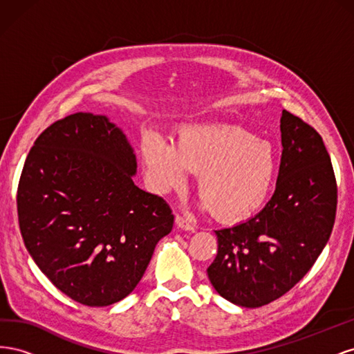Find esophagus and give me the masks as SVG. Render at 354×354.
<instances>
[{
  "mask_svg": "<svg viewBox=\"0 0 354 354\" xmlns=\"http://www.w3.org/2000/svg\"><path fill=\"white\" fill-rule=\"evenodd\" d=\"M176 223H177V226H178L180 229H183V230H194V229H195L194 224L190 223V220L186 218V217H183V216H177V217H176Z\"/></svg>",
  "mask_w": 354,
  "mask_h": 354,
  "instance_id": "obj_1",
  "label": "esophagus"
}]
</instances>
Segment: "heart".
Listing matches in <instances>:
<instances>
[{
  "mask_svg": "<svg viewBox=\"0 0 354 354\" xmlns=\"http://www.w3.org/2000/svg\"><path fill=\"white\" fill-rule=\"evenodd\" d=\"M142 156L158 190L185 187L189 173L199 172L203 203L214 217L227 223L259 211L277 173L274 146L238 125H185L173 145L151 136L143 142Z\"/></svg>",
  "mask_w": 354,
  "mask_h": 354,
  "instance_id": "obj_1",
  "label": "heart"
}]
</instances>
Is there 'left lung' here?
<instances>
[{
	"mask_svg": "<svg viewBox=\"0 0 354 354\" xmlns=\"http://www.w3.org/2000/svg\"><path fill=\"white\" fill-rule=\"evenodd\" d=\"M282 158L272 199L255 217L216 230L218 251L207 269L216 291L242 307L286 294L325 248L337 212V181L322 137L282 111Z\"/></svg>",
	"mask_w": 354,
	"mask_h": 354,
	"instance_id": "1",
	"label": "left lung"
}]
</instances>
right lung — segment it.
Here are the masks:
<instances>
[{"label":"right lung","mask_w":354,"mask_h":354,"mask_svg":"<svg viewBox=\"0 0 354 354\" xmlns=\"http://www.w3.org/2000/svg\"><path fill=\"white\" fill-rule=\"evenodd\" d=\"M125 134L104 115L78 112L51 124L29 151L17 187L26 250L75 301L104 307L133 292L174 216L138 189Z\"/></svg>","instance_id":"add662e5"}]
</instances>
